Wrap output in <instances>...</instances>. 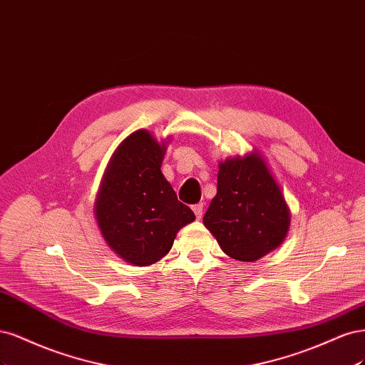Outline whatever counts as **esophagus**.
Instances as JSON below:
<instances>
[{
    "label": "esophagus",
    "mask_w": 365,
    "mask_h": 365,
    "mask_svg": "<svg viewBox=\"0 0 365 365\" xmlns=\"http://www.w3.org/2000/svg\"><path fill=\"white\" fill-rule=\"evenodd\" d=\"M192 210H194V214H195L197 220H200V218H202V215H203V203L194 205V206H192Z\"/></svg>",
    "instance_id": "1"
}]
</instances>
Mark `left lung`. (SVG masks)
<instances>
[{
	"instance_id": "obj_1",
	"label": "left lung",
	"mask_w": 365,
	"mask_h": 365,
	"mask_svg": "<svg viewBox=\"0 0 365 365\" xmlns=\"http://www.w3.org/2000/svg\"><path fill=\"white\" fill-rule=\"evenodd\" d=\"M217 195L203 217L221 250L253 262L284 242L289 209L265 160L255 151L220 162Z\"/></svg>"
}]
</instances>
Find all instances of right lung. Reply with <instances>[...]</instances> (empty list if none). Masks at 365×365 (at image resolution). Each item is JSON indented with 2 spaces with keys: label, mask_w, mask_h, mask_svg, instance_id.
<instances>
[{
  "label": "right lung",
  "mask_w": 365,
  "mask_h": 365,
  "mask_svg": "<svg viewBox=\"0 0 365 365\" xmlns=\"http://www.w3.org/2000/svg\"><path fill=\"white\" fill-rule=\"evenodd\" d=\"M165 148L147 130L127 136L113 153L97 195L103 238L136 267L158 262L171 250L180 227L195 220L160 171Z\"/></svg>",
  "instance_id": "right-lung-1"
}]
</instances>
